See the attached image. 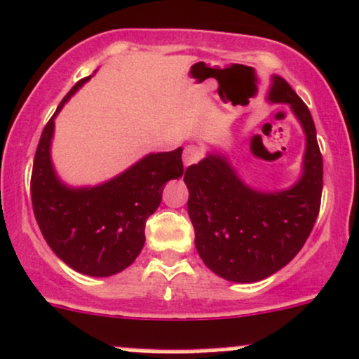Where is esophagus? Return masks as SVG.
I'll return each mask as SVG.
<instances>
[{
    "instance_id": "obj_1",
    "label": "esophagus",
    "mask_w": 359,
    "mask_h": 359,
    "mask_svg": "<svg viewBox=\"0 0 359 359\" xmlns=\"http://www.w3.org/2000/svg\"><path fill=\"white\" fill-rule=\"evenodd\" d=\"M203 158V151L198 146H187L183 151V164L184 168L191 166V164H196L198 161Z\"/></svg>"
}]
</instances>
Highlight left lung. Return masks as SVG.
Masks as SVG:
<instances>
[{
	"instance_id": "left-lung-1",
	"label": "left lung",
	"mask_w": 359,
	"mask_h": 359,
	"mask_svg": "<svg viewBox=\"0 0 359 359\" xmlns=\"http://www.w3.org/2000/svg\"><path fill=\"white\" fill-rule=\"evenodd\" d=\"M273 81L269 100L288 103L307 135L299 183L287 191H255L220 156H208L184 172L196 251L213 273L236 283L264 280L287 266L320 210L324 169L312 115L283 78Z\"/></svg>"
}]
</instances>
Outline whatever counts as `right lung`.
<instances>
[{"instance_id":"obj_1","label":"right lung","mask_w":359,"mask_h":359,"mask_svg":"<svg viewBox=\"0 0 359 359\" xmlns=\"http://www.w3.org/2000/svg\"><path fill=\"white\" fill-rule=\"evenodd\" d=\"M88 79L90 76L72 86L43 127L35 151L30 195L40 232L55 256L78 273L103 278L130 266L140 255L146 222L159 207L164 183L183 175V149L149 154L100 187H64L50 163L54 116Z\"/></svg>"}]
</instances>
